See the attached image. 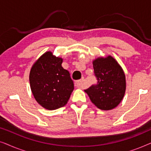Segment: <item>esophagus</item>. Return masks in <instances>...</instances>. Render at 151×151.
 <instances>
[{"instance_id": "esophagus-1", "label": "esophagus", "mask_w": 151, "mask_h": 151, "mask_svg": "<svg viewBox=\"0 0 151 151\" xmlns=\"http://www.w3.org/2000/svg\"><path fill=\"white\" fill-rule=\"evenodd\" d=\"M83 82H84L83 78H82V79H81V80H77V81L76 82V86L78 88H82V86H83Z\"/></svg>"}]
</instances>
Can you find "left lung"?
Segmentation results:
<instances>
[{
    "label": "left lung",
    "mask_w": 151,
    "mask_h": 151,
    "mask_svg": "<svg viewBox=\"0 0 151 151\" xmlns=\"http://www.w3.org/2000/svg\"><path fill=\"white\" fill-rule=\"evenodd\" d=\"M94 74L98 80L84 90L98 109L109 111L118 105L126 91V78L123 69L112 56L98 58L93 61Z\"/></svg>",
    "instance_id": "1"
}]
</instances>
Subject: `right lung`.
Returning <instances> with one entry per match:
<instances>
[{
	"label": "right lung",
	"instance_id": "obj_1",
	"mask_svg": "<svg viewBox=\"0 0 151 151\" xmlns=\"http://www.w3.org/2000/svg\"><path fill=\"white\" fill-rule=\"evenodd\" d=\"M63 59L47 51L32 66L30 87L37 102L43 108L55 110L67 104L74 89L69 72L62 67Z\"/></svg>",
	"mask_w": 151,
	"mask_h": 151
}]
</instances>
